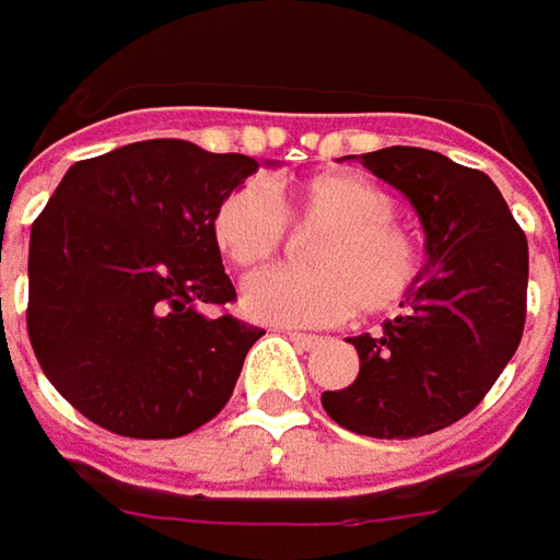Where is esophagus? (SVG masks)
Returning <instances> with one entry per match:
<instances>
[{"mask_svg": "<svg viewBox=\"0 0 560 560\" xmlns=\"http://www.w3.org/2000/svg\"><path fill=\"white\" fill-rule=\"evenodd\" d=\"M284 335L294 340L300 350H316L318 343H322V338H318V335H303V331H284Z\"/></svg>", "mask_w": 560, "mask_h": 560, "instance_id": "esophagus-1", "label": "esophagus"}]
</instances>
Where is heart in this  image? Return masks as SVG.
Here are the masks:
<instances>
[{
    "label": "heart",
    "instance_id": "1",
    "mask_svg": "<svg viewBox=\"0 0 560 560\" xmlns=\"http://www.w3.org/2000/svg\"><path fill=\"white\" fill-rule=\"evenodd\" d=\"M284 213L303 229H325L310 247L313 272L272 269L244 281V316L281 328L335 325L353 310L387 313L415 291L421 244L394 220V198L359 173H318L291 185ZM210 238L225 260L250 269L284 242V217L260 183L232 188L210 217Z\"/></svg>",
    "mask_w": 560,
    "mask_h": 560
}]
</instances>
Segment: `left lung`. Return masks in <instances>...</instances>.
<instances>
[{
  "label": "left lung",
  "instance_id": "obj_1",
  "mask_svg": "<svg viewBox=\"0 0 560 560\" xmlns=\"http://www.w3.org/2000/svg\"><path fill=\"white\" fill-rule=\"evenodd\" d=\"M362 166L394 185L424 229L428 262L402 316L381 335L347 338L359 375L325 390L340 428L409 440L450 428L487 396L514 357L527 318V238L487 173L428 148H381Z\"/></svg>",
  "mask_w": 560,
  "mask_h": 560
}]
</instances>
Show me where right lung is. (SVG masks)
<instances>
[{"mask_svg": "<svg viewBox=\"0 0 560 560\" xmlns=\"http://www.w3.org/2000/svg\"><path fill=\"white\" fill-rule=\"evenodd\" d=\"M260 164L148 139L65 173L30 229L27 335L77 412L136 440L191 434L235 390L260 328L210 238L217 203Z\"/></svg>", "mask_w": 560, "mask_h": 560, "instance_id": "right-lung-1", "label": "right lung"}]
</instances>
